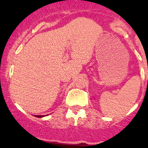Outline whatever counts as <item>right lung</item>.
Returning <instances> with one entry per match:
<instances>
[{
  "label": "right lung",
  "mask_w": 148,
  "mask_h": 148,
  "mask_svg": "<svg viewBox=\"0 0 148 148\" xmlns=\"http://www.w3.org/2000/svg\"><path fill=\"white\" fill-rule=\"evenodd\" d=\"M35 116L37 118H42V117H45V115H35Z\"/></svg>",
  "instance_id": "obj_1"
}]
</instances>
